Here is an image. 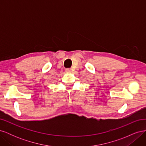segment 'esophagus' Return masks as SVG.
Instances as JSON below:
<instances>
[{"mask_svg": "<svg viewBox=\"0 0 146 146\" xmlns=\"http://www.w3.org/2000/svg\"><path fill=\"white\" fill-rule=\"evenodd\" d=\"M70 70H70V69H66V70H65V71L66 72H70Z\"/></svg>", "mask_w": 146, "mask_h": 146, "instance_id": "34e87169", "label": "esophagus"}]
</instances>
